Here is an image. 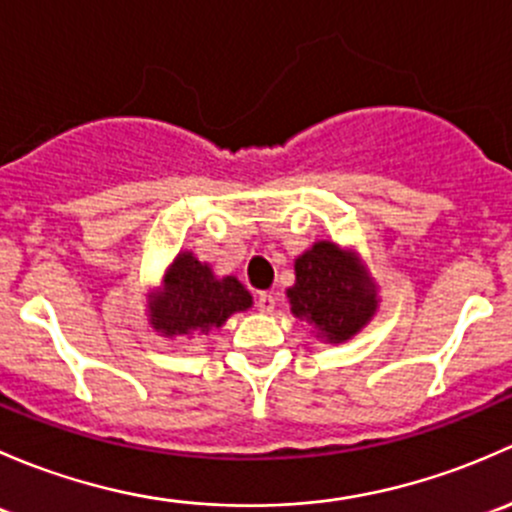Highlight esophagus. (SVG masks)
Segmentation results:
<instances>
[{"instance_id": "esophagus-1", "label": "esophagus", "mask_w": 512, "mask_h": 512, "mask_svg": "<svg viewBox=\"0 0 512 512\" xmlns=\"http://www.w3.org/2000/svg\"><path fill=\"white\" fill-rule=\"evenodd\" d=\"M276 295L273 293H258V298H256V308L261 310V313H273V308H276Z\"/></svg>"}]
</instances>
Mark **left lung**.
Returning <instances> with one entry per match:
<instances>
[{
    "label": "left lung",
    "instance_id": "obj_1",
    "mask_svg": "<svg viewBox=\"0 0 512 512\" xmlns=\"http://www.w3.org/2000/svg\"><path fill=\"white\" fill-rule=\"evenodd\" d=\"M286 295L295 318L330 345L352 340L379 308V288L360 254L328 239L295 258V283Z\"/></svg>",
    "mask_w": 512,
    "mask_h": 512
}]
</instances>
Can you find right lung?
Returning <instances> with one entry per match:
<instances>
[{"label": "right lung", "mask_w": 512, "mask_h": 512, "mask_svg": "<svg viewBox=\"0 0 512 512\" xmlns=\"http://www.w3.org/2000/svg\"><path fill=\"white\" fill-rule=\"evenodd\" d=\"M254 298L236 276H217L212 263L192 251H179L167 266L157 291L147 295V325L167 340L207 335L234 313H244Z\"/></svg>", "instance_id": "1"}]
</instances>
